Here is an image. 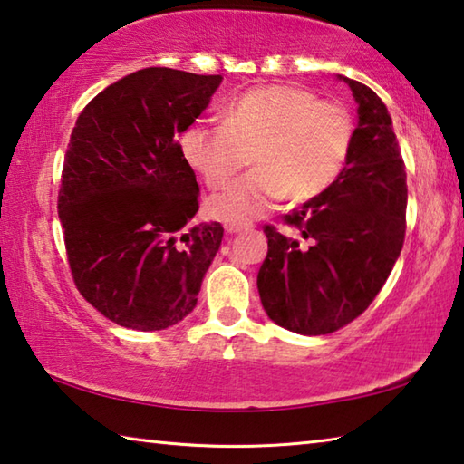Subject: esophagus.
<instances>
[{
    "instance_id": "obj_1",
    "label": "esophagus",
    "mask_w": 464,
    "mask_h": 464,
    "mask_svg": "<svg viewBox=\"0 0 464 464\" xmlns=\"http://www.w3.org/2000/svg\"><path fill=\"white\" fill-rule=\"evenodd\" d=\"M247 223H239V221H227L225 223V231L227 233H239L243 229H247Z\"/></svg>"
}]
</instances>
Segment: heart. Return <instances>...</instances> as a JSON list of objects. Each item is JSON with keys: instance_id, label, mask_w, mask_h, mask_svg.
<instances>
[{"instance_id": "1", "label": "heart", "mask_w": 464, "mask_h": 464, "mask_svg": "<svg viewBox=\"0 0 464 464\" xmlns=\"http://www.w3.org/2000/svg\"><path fill=\"white\" fill-rule=\"evenodd\" d=\"M354 139V116L343 104L298 85H260L231 102L225 122H196L179 143L186 161L213 190L254 155L257 169L208 202L217 218L246 223L285 196L304 202L324 194L348 163Z\"/></svg>"}]
</instances>
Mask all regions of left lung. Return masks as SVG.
<instances>
[{
    "instance_id": "left-lung-1",
    "label": "left lung",
    "mask_w": 464,
    "mask_h": 464,
    "mask_svg": "<svg viewBox=\"0 0 464 464\" xmlns=\"http://www.w3.org/2000/svg\"><path fill=\"white\" fill-rule=\"evenodd\" d=\"M343 82L358 102L348 163L324 194L282 217L301 237L264 225L262 304L274 324L301 335L334 334L362 315L405 241V163L387 106L364 83Z\"/></svg>"
}]
</instances>
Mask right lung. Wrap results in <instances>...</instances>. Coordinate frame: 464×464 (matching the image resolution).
<instances>
[{
  "instance_id": "add662e5",
  "label": "right lung",
  "mask_w": 464,
  "mask_h": 464,
  "mask_svg": "<svg viewBox=\"0 0 464 464\" xmlns=\"http://www.w3.org/2000/svg\"><path fill=\"white\" fill-rule=\"evenodd\" d=\"M221 80L147 67L77 116L57 202L67 262L85 301L122 327L182 321L221 246V223H190L200 190L178 140Z\"/></svg>"
}]
</instances>
